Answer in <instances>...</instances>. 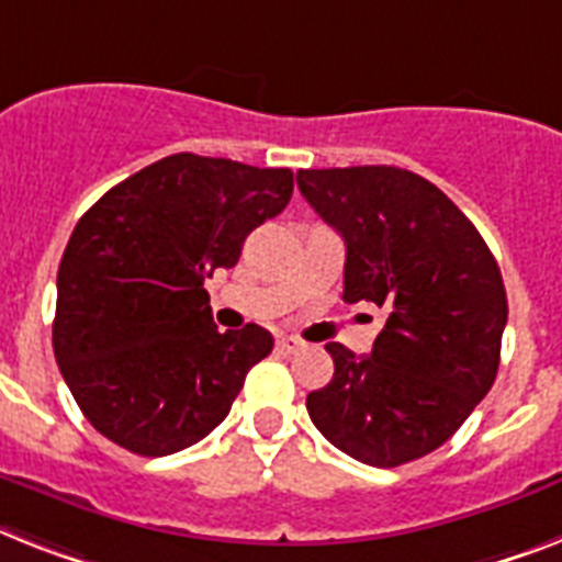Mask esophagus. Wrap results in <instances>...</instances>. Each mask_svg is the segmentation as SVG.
Listing matches in <instances>:
<instances>
[{"mask_svg": "<svg viewBox=\"0 0 562 562\" xmlns=\"http://www.w3.org/2000/svg\"><path fill=\"white\" fill-rule=\"evenodd\" d=\"M276 347H278V350H281V353L290 356V353H299V350H301V347H304V345H301L299 338L281 336V338H278V341H276Z\"/></svg>", "mask_w": 562, "mask_h": 562, "instance_id": "1", "label": "esophagus"}]
</instances>
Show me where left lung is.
<instances>
[{
    "instance_id": "obj_1",
    "label": "left lung",
    "mask_w": 562,
    "mask_h": 562,
    "mask_svg": "<svg viewBox=\"0 0 562 562\" xmlns=\"http://www.w3.org/2000/svg\"><path fill=\"white\" fill-rule=\"evenodd\" d=\"M299 189L345 238V301L387 310L370 356L330 341L310 419L347 457L396 468L437 451L497 379L503 276L476 226L396 166L301 169Z\"/></svg>"
}]
</instances>
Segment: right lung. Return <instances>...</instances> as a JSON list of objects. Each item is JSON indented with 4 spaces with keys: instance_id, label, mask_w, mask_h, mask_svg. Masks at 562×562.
Wrapping results in <instances>:
<instances>
[{
    "instance_id": "add662e5",
    "label": "right lung",
    "mask_w": 562,
    "mask_h": 562,
    "mask_svg": "<svg viewBox=\"0 0 562 562\" xmlns=\"http://www.w3.org/2000/svg\"><path fill=\"white\" fill-rule=\"evenodd\" d=\"M290 198V169L180 151L80 217L57 272L54 356L105 439L166 457L226 419L272 336L258 324L217 333L203 281L235 267Z\"/></svg>"
}]
</instances>
